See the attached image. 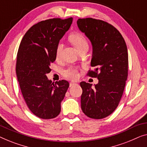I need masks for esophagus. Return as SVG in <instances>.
I'll list each match as a JSON object with an SVG mask.
<instances>
[{
	"instance_id": "1",
	"label": "esophagus",
	"mask_w": 147,
	"mask_h": 147,
	"mask_svg": "<svg viewBox=\"0 0 147 147\" xmlns=\"http://www.w3.org/2000/svg\"><path fill=\"white\" fill-rule=\"evenodd\" d=\"M74 84H76V82H70V87H71V86H73Z\"/></svg>"
}]
</instances>
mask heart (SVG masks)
<instances>
[{
	"instance_id": "heart-1",
	"label": "heart",
	"mask_w": 147,
	"mask_h": 147,
	"mask_svg": "<svg viewBox=\"0 0 147 147\" xmlns=\"http://www.w3.org/2000/svg\"><path fill=\"white\" fill-rule=\"evenodd\" d=\"M69 40L76 47V48L78 51L81 50L83 47L88 46V42L86 40L85 36L81 33L75 32L73 34H71L69 36ZM63 45L62 43H59L57 47V50H56V57L57 59H59L61 56V53L63 49ZM64 76L69 78H76L78 77V74L77 70L74 68H69L67 70H65L63 71Z\"/></svg>"
}]
</instances>
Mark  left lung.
Listing matches in <instances>:
<instances>
[{
  "instance_id": "1",
  "label": "left lung",
  "mask_w": 147,
  "mask_h": 147,
  "mask_svg": "<svg viewBox=\"0 0 147 147\" xmlns=\"http://www.w3.org/2000/svg\"><path fill=\"white\" fill-rule=\"evenodd\" d=\"M77 25L92 46L91 67L88 75L98 84L82 81L81 109L91 119H101L114 112L119 105L128 76V51L123 36L108 22L92 18H78Z\"/></svg>"
}]
</instances>
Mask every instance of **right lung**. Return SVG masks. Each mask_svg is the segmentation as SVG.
Segmentation results:
<instances>
[{"mask_svg": "<svg viewBox=\"0 0 147 147\" xmlns=\"http://www.w3.org/2000/svg\"><path fill=\"white\" fill-rule=\"evenodd\" d=\"M73 18H51L35 24L25 33L18 48L16 73L30 111L40 119H51L61 112L69 82L54 83L47 76L56 60L59 41L69 29Z\"/></svg>", "mask_w": 147, "mask_h": 147, "instance_id": "obj_1", "label": "right lung"}]
</instances>
